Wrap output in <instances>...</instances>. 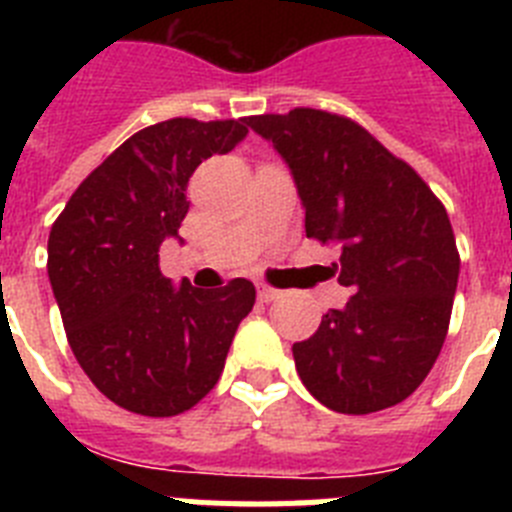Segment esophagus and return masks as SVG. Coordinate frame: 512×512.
Instances as JSON below:
<instances>
[{
	"label": "esophagus",
	"instance_id": "esophagus-1",
	"mask_svg": "<svg viewBox=\"0 0 512 512\" xmlns=\"http://www.w3.org/2000/svg\"><path fill=\"white\" fill-rule=\"evenodd\" d=\"M256 292H259V300H261V302L279 300V295H282V292H279V289L269 287V284H259V287H256Z\"/></svg>",
	"mask_w": 512,
	"mask_h": 512
}]
</instances>
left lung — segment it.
Segmentation results:
<instances>
[{"instance_id": "obj_1", "label": "left lung", "mask_w": 512, "mask_h": 512, "mask_svg": "<svg viewBox=\"0 0 512 512\" xmlns=\"http://www.w3.org/2000/svg\"><path fill=\"white\" fill-rule=\"evenodd\" d=\"M246 122L289 164L307 238L341 248L338 284L354 292L292 346L302 384L336 413L392 408L428 377L449 330L459 251L446 207L351 117L295 107Z\"/></svg>"}]
</instances>
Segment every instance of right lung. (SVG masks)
<instances>
[{"label":"right lung","instance_id":"obj_1","mask_svg":"<svg viewBox=\"0 0 512 512\" xmlns=\"http://www.w3.org/2000/svg\"><path fill=\"white\" fill-rule=\"evenodd\" d=\"M241 120L171 117L130 135L76 187L48 235V277L76 361L130 413L171 418L223 374L235 330L256 302L248 279L174 287L158 248L179 235L187 184L212 153L246 138Z\"/></svg>","mask_w":512,"mask_h":512}]
</instances>
